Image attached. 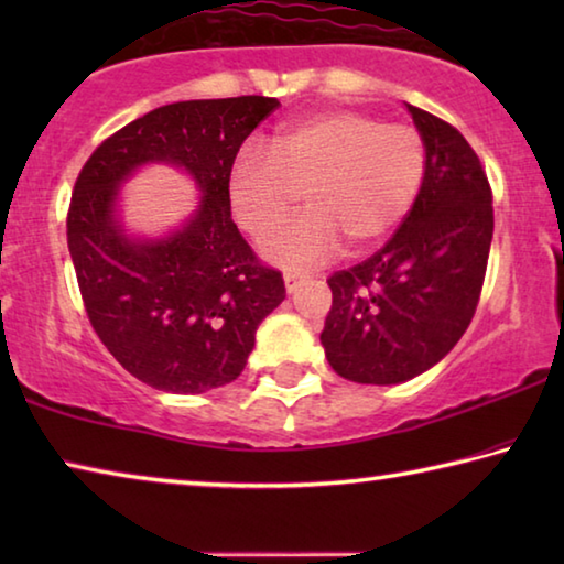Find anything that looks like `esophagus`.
<instances>
[{
	"mask_svg": "<svg viewBox=\"0 0 564 564\" xmlns=\"http://www.w3.org/2000/svg\"><path fill=\"white\" fill-rule=\"evenodd\" d=\"M305 281V275L303 273H293V271H289V273H283V283H285V291L289 293H295L299 291V285Z\"/></svg>",
	"mask_w": 564,
	"mask_h": 564,
	"instance_id": "esophagus-1",
	"label": "esophagus"
}]
</instances>
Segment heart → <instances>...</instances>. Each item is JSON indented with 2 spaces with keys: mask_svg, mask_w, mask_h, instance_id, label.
<instances>
[{
  "mask_svg": "<svg viewBox=\"0 0 564 564\" xmlns=\"http://www.w3.org/2000/svg\"><path fill=\"white\" fill-rule=\"evenodd\" d=\"M425 171L427 147L415 127L333 109L285 123L271 154L246 144L228 169L226 194L236 224L256 238L283 224L305 194L311 212L265 238L263 253L313 265L343 241L352 253L386 241L413 208Z\"/></svg>",
  "mask_w": 564,
  "mask_h": 564,
  "instance_id": "obj_1",
  "label": "heart"
}]
</instances>
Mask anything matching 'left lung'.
<instances>
[{
  "label": "left lung",
  "instance_id": "8db88e82",
  "mask_svg": "<svg viewBox=\"0 0 564 564\" xmlns=\"http://www.w3.org/2000/svg\"><path fill=\"white\" fill-rule=\"evenodd\" d=\"M408 111L427 147L423 188L378 253L328 279L321 343L352 383L395 386L443 360L470 326L488 269L495 218L480 159L447 121Z\"/></svg>",
  "mask_w": 564,
  "mask_h": 564
}]
</instances>
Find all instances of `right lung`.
<instances>
[{"label": "right lung", "instance_id": "add662e5", "mask_svg": "<svg viewBox=\"0 0 564 564\" xmlns=\"http://www.w3.org/2000/svg\"><path fill=\"white\" fill-rule=\"evenodd\" d=\"M279 107L271 97L159 107L101 141L74 184L66 243L91 328L133 378L164 393H206L246 368L256 328L285 299L231 218L226 178L238 149ZM144 163L184 167L203 191L164 239H131L118 186Z\"/></svg>", "mask_w": 564, "mask_h": 564}]
</instances>
